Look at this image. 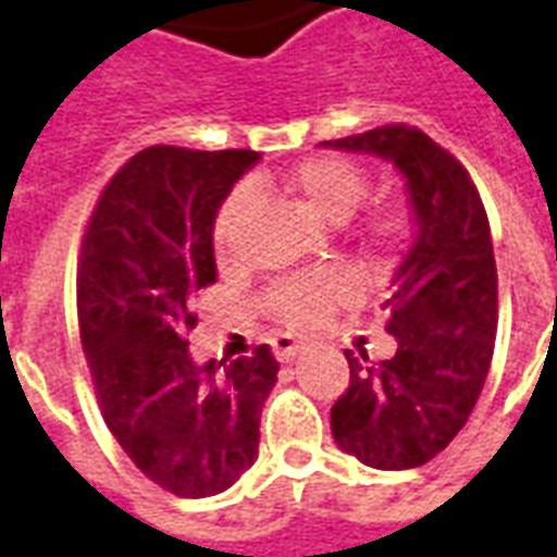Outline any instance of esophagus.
I'll use <instances>...</instances> for the list:
<instances>
[{
  "label": "esophagus",
  "instance_id": "34e87169",
  "mask_svg": "<svg viewBox=\"0 0 557 557\" xmlns=\"http://www.w3.org/2000/svg\"><path fill=\"white\" fill-rule=\"evenodd\" d=\"M271 348H274V357H277L280 362H289L298 357V351L304 348L295 336H274L271 339Z\"/></svg>",
  "mask_w": 557,
  "mask_h": 557
}]
</instances>
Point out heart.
I'll list each match as a JSON object with an SVG mask.
<instances>
[{
  "instance_id": "heart-1",
  "label": "heart",
  "mask_w": 557,
  "mask_h": 557,
  "mask_svg": "<svg viewBox=\"0 0 557 557\" xmlns=\"http://www.w3.org/2000/svg\"><path fill=\"white\" fill-rule=\"evenodd\" d=\"M280 183L292 197H298L307 212L324 218V221H336V224L351 215L369 188V180L360 168L348 159H336V156H315V159L295 164ZM250 203H253L250 188H236L221 206L215 230H212L215 247L221 253H226L233 245L238 224L245 221ZM401 230H405V215L398 209H386L369 226V245L389 247L401 236ZM345 295H348V280L342 277L339 271H315V274H300V277H286L274 283L265 292L262 304L283 327L300 331V327H310L324 319L333 304H339Z\"/></svg>"
}]
</instances>
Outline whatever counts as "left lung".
Instances as JSON below:
<instances>
[{"label":"left lung","mask_w":557,"mask_h":557,"mask_svg":"<svg viewBox=\"0 0 557 557\" xmlns=\"http://www.w3.org/2000/svg\"><path fill=\"white\" fill-rule=\"evenodd\" d=\"M321 144L393 162L416 221L383 300L395 354L372 362L345 351L351 383L331 410L333 440L366 467H422L467 425L493 360L498 277L487 212L467 168L413 126Z\"/></svg>","instance_id":"1"}]
</instances>
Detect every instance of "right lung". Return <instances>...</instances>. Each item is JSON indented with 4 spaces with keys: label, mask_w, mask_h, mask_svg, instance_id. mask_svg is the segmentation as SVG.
<instances>
[{
    "label": "right lung",
    "mask_w": 557,
    "mask_h": 557,
    "mask_svg": "<svg viewBox=\"0 0 557 557\" xmlns=\"http://www.w3.org/2000/svg\"><path fill=\"white\" fill-rule=\"evenodd\" d=\"M257 162L253 150L147 147L111 176L82 242L76 307L102 419L174 496H215L253 467L277 383L268 345L218 372L215 360L197 366L185 339L218 274V209Z\"/></svg>",
    "instance_id": "add662e5"
}]
</instances>
